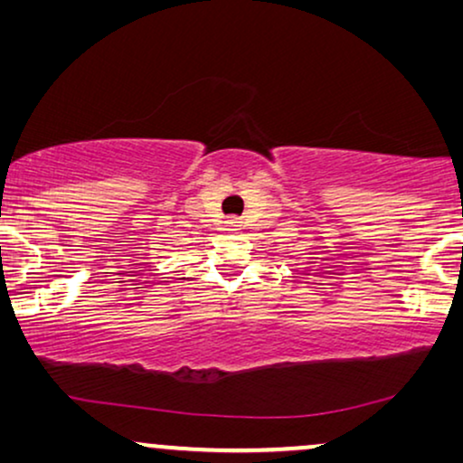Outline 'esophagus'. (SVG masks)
Masks as SVG:
<instances>
[{
	"mask_svg": "<svg viewBox=\"0 0 463 463\" xmlns=\"http://www.w3.org/2000/svg\"><path fill=\"white\" fill-rule=\"evenodd\" d=\"M221 232H223V233H238V232H242V223H240V221H236V219H230V221H225L223 227H221Z\"/></svg>",
	"mask_w": 463,
	"mask_h": 463,
	"instance_id": "34e87169",
	"label": "esophagus"
}]
</instances>
